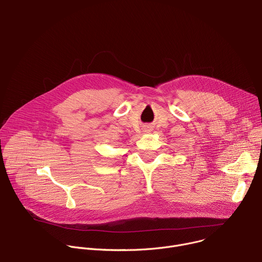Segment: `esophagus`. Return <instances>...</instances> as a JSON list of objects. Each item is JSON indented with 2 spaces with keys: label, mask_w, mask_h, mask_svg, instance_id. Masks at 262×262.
<instances>
[{
  "label": "esophagus",
  "mask_w": 262,
  "mask_h": 262,
  "mask_svg": "<svg viewBox=\"0 0 262 262\" xmlns=\"http://www.w3.org/2000/svg\"><path fill=\"white\" fill-rule=\"evenodd\" d=\"M145 132H146V130H145Z\"/></svg>",
  "instance_id": "esophagus-1"
}]
</instances>
